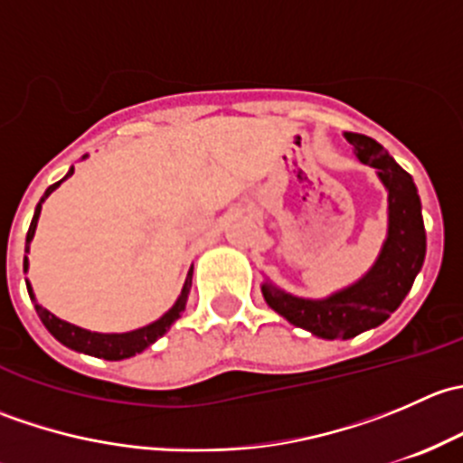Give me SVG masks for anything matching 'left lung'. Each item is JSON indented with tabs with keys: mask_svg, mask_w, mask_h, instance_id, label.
Masks as SVG:
<instances>
[{
	"mask_svg": "<svg viewBox=\"0 0 463 463\" xmlns=\"http://www.w3.org/2000/svg\"><path fill=\"white\" fill-rule=\"evenodd\" d=\"M345 138L363 165L374 167L387 190V235L376 261L363 278L326 298L293 296L269 278L261 282V296L275 314L325 340H349L383 325L405 300L426 260L421 199L412 176L374 138Z\"/></svg>",
	"mask_w": 463,
	"mask_h": 463,
	"instance_id": "1",
	"label": "left lung"
}]
</instances>
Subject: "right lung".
<instances>
[{
	"label": "right lung",
	"mask_w": 463,
	"mask_h": 463,
	"mask_svg": "<svg viewBox=\"0 0 463 463\" xmlns=\"http://www.w3.org/2000/svg\"><path fill=\"white\" fill-rule=\"evenodd\" d=\"M82 158H87V154ZM71 175H73V165L69 167V172L64 175V179H60L58 184H53L46 188L44 197H42L40 203L35 205V214H33L31 228H29V232H26V253L31 250V241H33V237H35V228H37V219H40V213H42V203H44V199L49 197V194L53 193V190L58 188L62 181H67ZM26 270H29V258H24V273ZM193 270L194 269L190 266L188 278H185L179 298H176L175 305H172L170 309L161 316V318L149 322V325H145V326H138V329L123 331V334H100V331H89V329H82V326H78V325H71V322L58 318V316L51 314L49 309H44L42 305H37L35 293H33V287H31L29 279H26V288H29L31 300L35 302V311H37V316H40L42 325H44L46 329L51 331V335H53L55 340H60L64 347L73 349V352L89 354V356L105 358V361H123V358L137 356V354H141L143 349H147L149 345L156 343V340L161 338L163 334H167V329H170V326L181 318V314L185 311V302H188L190 287H193Z\"/></svg>",
	"instance_id": "1"
}]
</instances>
